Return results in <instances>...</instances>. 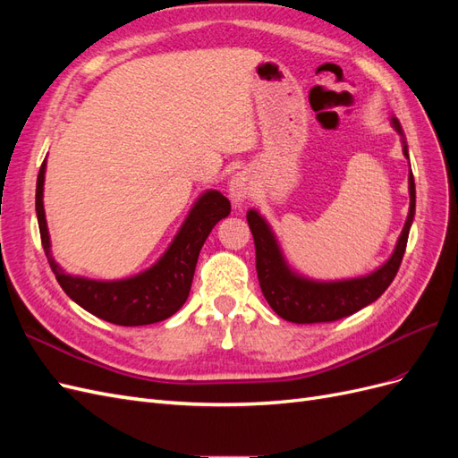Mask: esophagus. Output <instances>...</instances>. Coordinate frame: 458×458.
<instances>
[{
    "mask_svg": "<svg viewBox=\"0 0 458 458\" xmlns=\"http://www.w3.org/2000/svg\"><path fill=\"white\" fill-rule=\"evenodd\" d=\"M252 191H254V182L252 177L248 175V172H239L231 179L229 195L234 206H241L248 197L252 195Z\"/></svg>",
    "mask_w": 458,
    "mask_h": 458,
    "instance_id": "esophagus-1",
    "label": "esophagus"
}]
</instances>
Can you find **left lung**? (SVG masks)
<instances>
[{"mask_svg":"<svg viewBox=\"0 0 458 458\" xmlns=\"http://www.w3.org/2000/svg\"><path fill=\"white\" fill-rule=\"evenodd\" d=\"M392 123L401 135V141H403V155L405 158H409L407 143L403 140V131H401L397 118H392ZM409 216L390 259L377 271L365 276L328 283L306 279V276L290 269L267 221L256 210H248L246 219L248 225H250L256 246L258 281L271 310L283 317L284 321L298 325L332 323L338 321V318L353 315L374 300H378L384 294V290L395 279L407 248L409 229L414 219V202H417L412 174H409Z\"/></svg>","mask_w":458,"mask_h":458,"instance_id":"left-lung-1","label":"left lung"}]
</instances>
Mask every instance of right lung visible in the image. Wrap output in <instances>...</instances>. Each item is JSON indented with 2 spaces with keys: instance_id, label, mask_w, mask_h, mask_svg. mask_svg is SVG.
Wrapping results in <instances>:
<instances>
[{
  "instance_id": "obj_1",
  "label": "right lung",
  "mask_w": 458,
  "mask_h": 458,
  "mask_svg": "<svg viewBox=\"0 0 458 458\" xmlns=\"http://www.w3.org/2000/svg\"><path fill=\"white\" fill-rule=\"evenodd\" d=\"M46 160L36 183V214L41 246H44L55 279L68 298L91 315L120 327H141L164 321L183 306L189 296L200 248L219 219L231 212V202L219 191H206L191 208L182 229L168 250L147 271L122 281H93L64 273L51 256L49 231L44 210Z\"/></svg>"
}]
</instances>
